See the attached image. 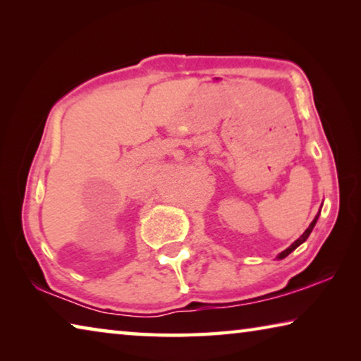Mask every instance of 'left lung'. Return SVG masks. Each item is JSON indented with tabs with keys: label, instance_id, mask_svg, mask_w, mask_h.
I'll use <instances>...</instances> for the list:
<instances>
[{
	"label": "left lung",
	"instance_id": "8db88e82",
	"mask_svg": "<svg viewBox=\"0 0 361 361\" xmlns=\"http://www.w3.org/2000/svg\"><path fill=\"white\" fill-rule=\"evenodd\" d=\"M319 216H320V212H319V213H317V216L314 218V221L309 224V228L304 231V234H302L301 237H299V239H298V240H295V242H293V243H291V245H290L288 248H286V250H283V252H282V253H280V255L277 256V258H279V259H283V258H286V256H288V255H290V253L293 252V250H296V248H298L299 245H301V243H302V242H305V240H307V237L310 235V232H312V229H314V226H315V223H317V219H319Z\"/></svg>",
	"mask_w": 361,
	"mask_h": 361
}]
</instances>
